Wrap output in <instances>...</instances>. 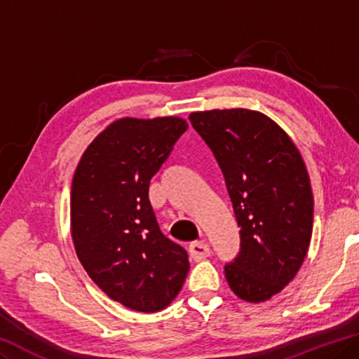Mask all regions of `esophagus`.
Masks as SVG:
<instances>
[{"label":"esophagus","instance_id":"34e87169","mask_svg":"<svg viewBox=\"0 0 359 359\" xmlns=\"http://www.w3.org/2000/svg\"><path fill=\"white\" fill-rule=\"evenodd\" d=\"M209 254H210V248H209L208 243L195 241V243L190 244V255L193 257V260L200 262L203 259L209 257Z\"/></svg>","mask_w":359,"mask_h":359}]
</instances>
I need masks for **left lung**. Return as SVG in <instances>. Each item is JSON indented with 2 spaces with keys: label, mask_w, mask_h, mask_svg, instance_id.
<instances>
[{
  "label": "left lung",
  "mask_w": 359,
  "mask_h": 359,
  "mask_svg": "<svg viewBox=\"0 0 359 359\" xmlns=\"http://www.w3.org/2000/svg\"><path fill=\"white\" fill-rule=\"evenodd\" d=\"M189 118L217 159L241 226L226 283L241 300L266 302L294 280L310 248L313 193L304 158L257 110L214 108Z\"/></svg>",
  "instance_id": "obj_1"
}]
</instances>
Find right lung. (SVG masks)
I'll return each instance as SVG.
<instances>
[{
	"label": "right lung",
	"mask_w": 359,
	"mask_h": 359,
	"mask_svg": "<svg viewBox=\"0 0 359 359\" xmlns=\"http://www.w3.org/2000/svg\"><path fill=\"white\" fill-rule=\"evenodd\" d=\"M189 128L180 116L118 118L88 145L72 180L70 233L84 270L134 311L164 310L180 292L189 255L159 230L150 179Z\"/></svg>",
	"instance_id": "obj_1"
}]
</instances>
